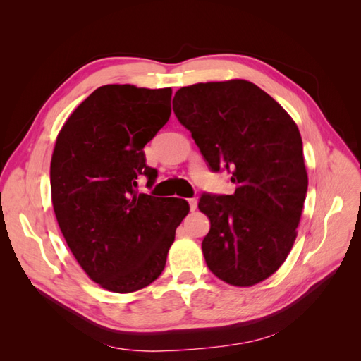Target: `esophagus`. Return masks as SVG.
Wrapping results in <instances>:
<instances>
[{
  "instance_id": "obj_1",
  "label": "esophagus",
  "mask_w": 361,
  "mask_h": 361,
  "mask_svg": "<svg viewBox=\"0 0 361 361\" xmlns=\"http://www.w3.org/2000/svg\"><path fill=\"white\" fill-rule=\"evenodd\" d=\"M188 203H190V209L191 211H195V209H197V199H188Z\"/></svg>"
}]
</instances>
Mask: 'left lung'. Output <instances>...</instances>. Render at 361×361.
<instances>
[{
  "instance_id": "obj_1",
  "label": "left lung",
  "mask_w": 361,
  "mask_h": 361,
  "mask_svg": "<svg viewBox=\"0 0 361 361\" xmlns=\"http://www.w3.org/2000/svg\"><path fill=\"white\" fill-rule=\"evenodd\" d=\"M173 111L211 170L236 185L231 195L200 197L211 221L206 265L228 285L253 286L281 267L297 238L309 185L298 126L245 80L182 87Z\"/></svg>"
}]
</instances>
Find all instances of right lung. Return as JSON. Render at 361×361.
Wrapping results in <instances>:
<instances>
[{"mask_svg": "<svg viewBox=\"0 0 361 361\" xmlns=\"http://www.w3.org/2000/svg\"><path fill=\"white\" fill-rule=\"evenodd\" d=\"M171 89L110 84L96 89L63 125L51 159L60 231L94 283L117 293L149 286L166 267L183 199L138 194L155 179L145 146L169 122Z\"/></svg>", "mask_w": 361, "mask_h": 361, "instance_id": "add662e5", "label": "right lung"}]
</instances>
